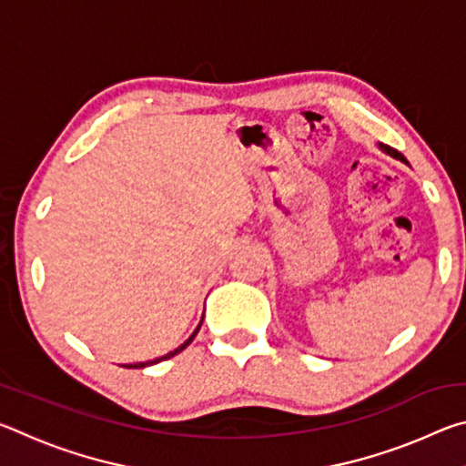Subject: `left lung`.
Wrapping results in <instances>:
<instances>
[{
    "instance_id": "8db88e82",
    "label": "left lung",
    "mask_w": 466,
    "mask_h": 466,
    "mask_svg": "<svg viewBox=\"0 0 466 466\" xmlns=\"http://www.w3.org/2000/svg\"><path fill=\"white\" fill-rule=\"evenodd\" d=\"M378 147H380L384 154L392 156L394 160H400V162H405V164H407V157H405L403 154H400V152H397V149H394V147H390V146H384V144H378Z\"/></svg>"
}]
</instances>
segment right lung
Masks as SVG:
<instances>
[{
  "mask_svg": "<svg viewBox=\"0 0 466 466\" xmlns=\"http://www.w3.org/2000/svg\"><path fill=\"white\" fill-rule=\"evenodd\" d=\"M203 314H205V312H203ZM201 322H203V317H201V320H199V325H197V329L193 330V333H191V335H188V339H187V341H185V343H180V345L177 347V350H172V351H168V353H167V356H160V358H154V360H147V361H137V364H125V368H147V366L160 364V361H164V360H170V358H175V356H177V353H180V351H183V350H185V347H188V345H191V341H193V339H195V335H197V333H199V329H201Z\"/></svg>",
  "mask_w": 466,
  "mask_h": 466,
  "instance_id": "right-lung-1",
  "label": "right lung"
}]
</instances>
